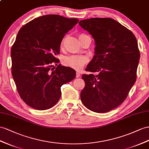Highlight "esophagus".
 Here are the masks:
<instances>
[{
    "label": "esophagus",
    "instance_id": "obj_1",
    "mask_svg": "<svg viewBox=\"0 0 149 149\" xmlns=\"http://www.w3.org/2000/svg\"><path fill=\"white\" fill-rule=\"evenodd\" d=\"M80 76H81V74H80L79 72H76V77L79 78V77H80Z\"/></svg>",
    "mask_w": 149,
    "mask_h": 149
}]
</instances>
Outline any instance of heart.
I'll list each match as a JSON object with an SVG mask.
<instances>
[{
	"mask_svg": "<svg viewBox=\"0 0 149 149\" xmlns=\"http://www.w3.org/2000/svg\"><path fill=\"white\" fill-rule=\"evenodd\" d=\"M87 35L85 34H80L79 35V39L81 42L82 39L85 36ZM65 38H63L61 43V46H63L65 42ZM89 62L88 57L84 55H73L65 57L63 60V64L65 65L70 67L73 69L79 70L85 65Z\"/></svg>",
	"mask_w": 149,
	"mask_h": 149,
	"instance_id": "b5f03b06",
	"label": "heart"
}]
</instances>
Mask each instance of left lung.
<instances>
[{
  "instance_id": "left-lung-1",
  "label": "left lung",
  "mask_w": 149,
  "mask_h": 149,
  "mask_svg": "<svg viewBox=\"0 0 149 149\" xmlns=\"http://www.w3.org/2000/svg\"><path fill=\"white\" fill-rule=\"evenodd\" d=\"M95 40V55L83 74L85 87L81 99L86 108L106 113L117 108L127 97L136 79L140 56L133 33L111 18L80 21Z\"/></svg>"
}]
</instances>
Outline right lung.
Instances as JSON below:
<instances>
[{"label":"right lung","mask_w":149,"mask_h":149,"mask_svg":"<svg viewBox=\"0 0 149 149\" xmlns=\"http://www.w3.org/2000/svg\"><path fill=\"white\" fill-rule=\"evenodd\" d=\"M78 22L49 14L28 22L19 31L11 48V72L19 94L30 107H53L60 100L62 86L75 77L74 69L58 65L56 55L65 35ZM53 64L57 65L55 70Z\"/></svg>","instance_id":"add662e5"}]
</instances>
